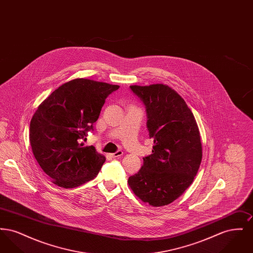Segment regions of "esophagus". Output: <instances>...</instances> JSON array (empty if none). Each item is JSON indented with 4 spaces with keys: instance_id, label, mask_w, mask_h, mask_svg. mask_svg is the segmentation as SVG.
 <instances>
[{
    "instance_id": "esophagus-1",
    "label": "esophagus",
    "mask_w": 253,
    "mask_h": 253,
    "mask_svg": "<svg viewBox=\"0 0 253 253\" xmlns=\"http://www.w3.org/2000/svg\"><path fill=\"white\" fill-rule=\"evenodd\" d=\"M123 155V152L121 151V150H119V151H117L116 153H113V154H111V157H121Z\"/></svg>"
}]
</instances>
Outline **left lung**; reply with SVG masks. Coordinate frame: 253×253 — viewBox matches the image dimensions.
Segmentation results:
<instances>
[{"label":"left lung","mask_w":253,"mask_h":253,"mask_svg":"<svg viewBox=\"0 0 253 253\" xmlns=\"http://www.w3.org/2000/svg\"><path fill=\"white\" fill-rule=\"evenodd\" d=\"M143 103L152 154L128 184L143 202L166 206L184 193L198 171L202 144L198 126L184 99L167 85H132Z\"/></svg>","instance_id":"1"}]
</instances>
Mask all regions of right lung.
Wrapping results in <instances>:
<instances>
[{"mask_svg":"<svg viewBox=\"0 0 253 253\" xmlns=\"http://www.w3.org/2000/svg\"><path fill=\"white\" fill-rule=\"evenodd\" d=\"M119 88L76 79L56 89L37 109L30 122V145L37 162L56 185L75 188L97 175L105 157L79 140L94 130L106 97Z\"/></svg>","mask_w":253,"mask_h":253,"instance_id":"obj_1","label":"right lung"}]
</instances>
